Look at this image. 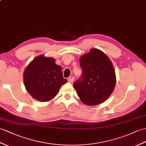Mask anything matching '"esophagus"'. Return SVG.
<instances>
[{
	"instance_id": "esophagus-1",
	"label": "esophagus",
	"mask_w": 146,
	"mask_h": 146,
	"mask_svg": "<svg viewBox=\"0 0 146 146\" xmlns=\"http://www.w3.org/2000/svg\"><path fill=\"white\" fill-rule=\"evenodd\" d=\"M73 81H74V77L73 76H70L68 77V81L69 83H72Z\"/></svg>"
}]
</instances>
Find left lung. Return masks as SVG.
I'll use <instances>...</instances> for the list:
<instances>
[{
  "label": "left lung",
  "instance_id": "1",
  "mask_svg": "<svg viewBox=\"0 0 146 146\" xmlns=\"http://www.w3.org/2000/svg\"><path fill=\"white\" fill-rule=\"evenodd\" d=\"M82 74L73 83L78 96L85 104H100L113 93L116 84V75L110 60L98 49L81 57Z\"/></svg>",
  "mask_w": 146,
  "mask_h": 146
}]
</instances>
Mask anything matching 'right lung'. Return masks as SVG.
I'll return each instance as SVG.
<instances>
[{"label": "right lung", "instance_id": "1", "mask_svg": "<svg viewBox=\"0 0 146 146\" xmlns=\"http://www.w3.org/2000/svg\"><path fill=\"white\" fill-rule=\"evenodd\" d=\"M23 81L30 95L45 102L56 96L67 80L63 78L62 67L56 65L55 59L41 55L35 58L27 67Z\"/></svg>", "mask_w": 146, "mask_h": 146}]
</instances>
